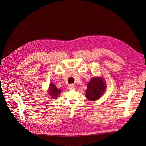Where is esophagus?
<instances>
[{
    "label": "esophagus",
    "mask_w": 146,
    "mask_h": 146,
    "mask_svg": "<svg viewBox=\"0 0 146 146\" xmlns=\"http://www.w3.org/2000/svg\"><path fill=\"white\" fill-rule=\"evenodd\" d=\"M69 90H75L76 89V86L73 84H70L69 86Z\"/></svg>",
    "instance_id": "1"
}]
</instances>
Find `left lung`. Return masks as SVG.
<instances>
[{
    "label": "left lung",
    "mask_w": 146,
    "mask_h": 146,
    "mask_svg": "<svg viewBox=\"0 0 146 146\" xmlns=\"http://www.w3.org/2000/svg\"><path fill=\"white\" fill-rule=\"evenodd\" d=\"M106 84L103 80L100 77H94L87 84L86 96L90 100L99 99L106 89Z\"/></svg>",
    "instance_id": "left-lung-1"
}]
</instances>
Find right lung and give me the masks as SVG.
Wrapping results in <instances>:
<instances>
[{
	"label": "right lung",
	"mask_w": 146,
	"mask_h": 146,
	"mask_svg": "<svg viewBox=\"0 0 146 146\" xmlns=\"http://www.w3.org/2000/svg\"><path fill=\"white\" fill-rule=\"evenodd\" d=\"M49 94L52 98L55 99L58 97V96L60 94L61 90L57 88V87L52 83H51L50 87H49Z\"/></svg>",
	"instance_id": "obj_1"
}]
</instances>
